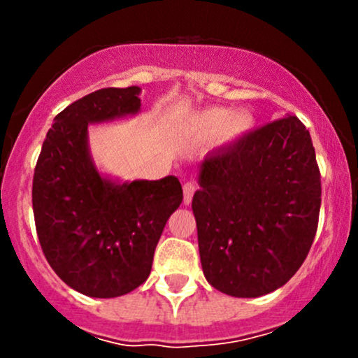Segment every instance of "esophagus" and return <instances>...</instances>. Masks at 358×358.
Masks as SVG:
<instances>
[{
	"label": "esophagus",
	"mask_w": 358,
	"mask_h": 358,
	"mask_svg": "<svg viewBox=\"0 0 358 358\" xmlns=\"http://www.w3.org/2000/svg\"><path fill=\"white\" fill-rule=\"evenodd\" d=\"M194 194H196V183L187 182L185 185H183V204H190Z\"/></svg>",
	"instance_id": "1"
}]
</instances>
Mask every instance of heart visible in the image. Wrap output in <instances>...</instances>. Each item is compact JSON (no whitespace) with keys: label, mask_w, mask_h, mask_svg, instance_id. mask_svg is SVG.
Listing matches in <instances>:
<instances>
[{"label":"heart","mask_w":358,"mask_h":358,"mask_svg":"<svg viewBox=\"0 0 358 358\" xmlns=\"http://www.w3.org/2000/svg\"><path fill=\"white\" fill-rule=\"evenodd\" d=\"M202 128L208 133H223L227 140L237 138V136L244 135L249 128L252 126V117L248 112L239 110L230 114L227 109L222 107H215L202 114Z\"/></svg>","instance_id":"1"}]
</instances>
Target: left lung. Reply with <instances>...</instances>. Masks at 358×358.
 <instances>
[{"mask_svg":"<svg viewBox=\"0 0 358 358\" xmlns=\"http://www.w3.org/2000/svg\"><path fill=\"white\" fill-rule=\"evenodd\" d=\"M199 187L192 211L206 280L236 298L284 286L319 225L320 171L305 124L287 115L213 150Z\"/></svg>","mask_w":358,"mask_h":358,"instance_id":"obj_1","label":"left lung"}]
</instances>
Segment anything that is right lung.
Wrapping results in <instances>:
<instances>
[{
  "mask_svg": "<svg viewBox=\"0 0 358 358\" xmlns=\"http://www.w3.org/2000/svg\"><path fill=\"white\" fill-rule=\"evenodd\" d=\"M140 88H102L55 115L32 178L36 232L57 275L81 294L115 298L143 284L166 222L182 204L176 176L119 183L96 171L88 124L136 114Z\"/></svg>",
  "mask_w": 358,
  "mask_h": 358,
  "instance_id": "1",
  "label": "right lung"
}]
</instances>
